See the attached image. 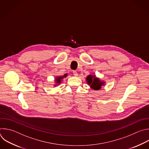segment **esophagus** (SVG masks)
I'll use <instances>...</instances> for the list:
<instances>
[{"label":"esophagus","mask_w":149,"mask_h":149,"mask_svg":"<svg viewBox=\"0 0 149 149\" xmlns=\"http://www.w3.org/2000/svg\"><path fill=\"white\" fill-rule=\"evenodd\" d=\"M73 74H74V75L75 76V77H77V76H78V72H77L76 71H73Z\"/></svg>","instance_id":"esophagus-1"}]
</instances>
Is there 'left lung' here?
<instances>
[{
    "label": "left lung",
    "mask_w": 149,
    "mask_h": 149,
    "mask_svg": "<svg viewBox=\"0 0 149 149\" xmlns=\"http://www.w3.org/2000/svg\"><path fill=\"white\" fill-rule=\"evenodd\" d=\"M86 82L93 90H100L102 86L105 84L104 81L101 80L100 78L96 77L95 74H89L86 77Z\"/></svg>",
    "instance_id": "left-lung-1"
}]
</instances>
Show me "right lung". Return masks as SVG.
I'll use <instances>...</instances> for the list:
<instances>
[{"mask_svg":"<svg viewBox=\"0 0 149 149\" xmlns=\"http://www.w3.org/2000/svg\"><path fill=\"white\" fill-rule=\"evenodd\" d=\"M67 77V74H65L62 76L56 77L55 78V80H54L55 82L54 84V86H57L58 85H60L61 83V81H63V79Z\"/></svg>","mask_w":149,"mask_h":149,"instance_id":"add662e5","label":"right lung"}]
</instances>
